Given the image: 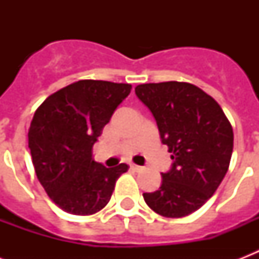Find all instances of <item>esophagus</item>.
<instances>
[{
	"instance_id": "esophagus-1",
	"label": "esophagus",
	"mask_w": 259,
	"mask_h": 259,
	"mask_svg": "<svg viewBox=\"0 0 259 259\" xmlns=\"http://www.w3.org/2000/svg\"><path fill=\"white\" fill-rule=\"evenodd\" d=\"M130 169L134 170V172H141L144 168H142V166H140V165H136V164H130Z\"/></svg>"
}]
</instances>
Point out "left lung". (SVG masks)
Returning <instances> with one entry per match:
<instances>
[{
  "instance_id": "obj_1",
  "label": "left lung",
  "mask_w": 259,
  "mask_h": 259,
  "mask_svg": "<svg viewBox=\"0 0 259 259\" xmlns=\"http://www.w3.org/2000/svg\"><path fill=\"white\" fill-rule=\"evenodd\" d=\"M136 95L153 114L173 164L161 173V187L144 193L158 215L183 218L212 196L229 169L233 154L231 123L218 102L184 82L146 83Z\"/></svg>"
}]
</instances>
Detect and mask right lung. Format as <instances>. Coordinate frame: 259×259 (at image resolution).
I'll list each match as a JSON object with an SVG mask.
<instances>
[{
    "mask_svg": "<svg viewBox=\"0 0 259 259\" xmlns=\"http://www.w3.org/2000/svg\"><path fill=\"white\" fill-rule=\"evenodd\" d=\"M130 90L127 83L79 80L50 95L36 110L28 132L32 162L51 200L63 211H101L129 168L94 161L93 146Z\"/></svg>",
    "mask_w": 259,
    "mask_h": 259,
    "instance_id": "1",
    "label": "right lung"
}]
</instances>
